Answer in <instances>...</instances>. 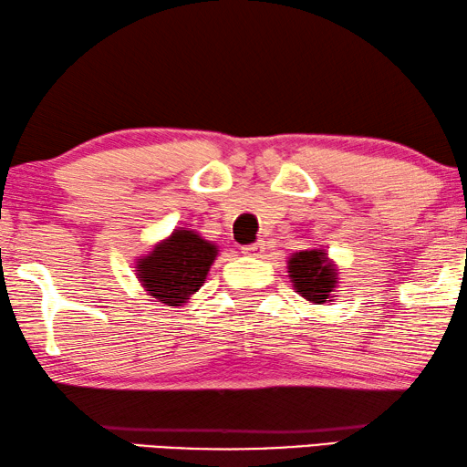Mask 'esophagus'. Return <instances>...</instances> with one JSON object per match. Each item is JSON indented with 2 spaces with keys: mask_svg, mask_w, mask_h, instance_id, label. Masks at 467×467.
<instances>
[{
  "mask_svg": "<svg viewBox=\"0 0 467 467\" xmlns=\"http://www.w3.org/2000/svg\"><path fill=\"white\" fill-rule=\"evenodd\" d=\"M262 252H265V243H262V241L254 243V245L243 247V254H247V255H260Z\"/></svg>",
  "mask_w": 467,
  "mask_h": 467,
  "instance_id": "obj_1",
  "label": "esophagus"
}]
</instances>
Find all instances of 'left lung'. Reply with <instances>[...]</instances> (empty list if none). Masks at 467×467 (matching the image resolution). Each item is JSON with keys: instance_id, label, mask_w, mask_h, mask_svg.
<instances>
[{"instance_id": "1", "label": "left lung", "mask_w": 467, "mask_h": 467, "mask_svg": "<svg viewBox=\"0 0 467 467\" xmlns=\"http://www.w3.org/2000/svg\"><path fill=\"white\" fill-rule=\"evenodd\" d=\"M287 273H290L294 290L313 305H326L337 298L334 294L340 284L338 266L330 260L324 247L292 254L287 260Z\"/></svg>"}]
</instances>
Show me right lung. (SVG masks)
Listing matches in <instances>:
<instances>
[{
	"label": "right lung",
	"mask_w": 467,
	"mask_h": 467,
	"mask_svg": "<svg viewBox=\"0 0 467 467\" xmlns=\"http://www.w3.org/2000/svg\"><path fill=\"white\" fill-rule=\"evenodd\" d=\"M218 245L190 228H175L135 260V277L156 302L182 306L207 281Z\"/></svg>",
	"instance_id": "1"
}]
</instances>
